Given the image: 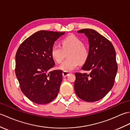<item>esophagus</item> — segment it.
<instances>
[{"label": "esophagus", "mask_w": 130, "mask_h": 130, "mask_svg": "<svg viewBox=\"0 0 130 130\" xmlns=\"http://www.w3.org/2000/svg\"><path fill=\"white\" fill-rule=\"evenodd\" d=\"M70 74V72H69V71H63L62 73V75H63V77H67L68 75H69V74Z\"/></svg>", "instance_id": "34e87169"}]
</instances>
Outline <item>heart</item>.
Segmentation results:
<instances>
[{
  "instance_id": "1",
  "label": "heart",
  "mask_w": 130,
  "mask_h": 130,
  "mask_svg": "<svg viewBox=\"0 0 130 130\" xmlns=\"http://www.w3.org/2000/svg\"><path fill=\"white\" fill-rule=\"evenodd\" d=\"M62 47L57 45L52 46L51 55L58 63L62 62L67 54L66 59L59 68L64 71H70L78 67L79 63L86 62L89 57V50L83 45V41L74 35H70L61 41Z\"/></svg>"
}]
</instances>
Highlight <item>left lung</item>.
I'll list each match as a JSON object with an SVG mask.
<instances>
[{"mask_svg":"<svg viewBox=\"0 0 130 130\" xmlns=\"http://www.w3.org/2000/svg\"><path fill=\"white\" fill-rule=\"evenodd\" d=\"M87 36L89 44V57L82 70L88 73H75L74 90L79 98L86 102L100 100L114 85L117 72L116 51L110 41L95 30L78 31Z\"/></svg>","mask_w":130,"mask_h":130,"instance_id":"obj_1","label":"left lung"}]
</instances>
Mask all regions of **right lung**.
Listing matches in <instances>:
<instances>
[{
  "instance_id": "1",
  "label": "right lung",
  "mask_w": 130,
  "mask_h": 130,
  "mask_svg": "<svg viewBox=\"0 0 130 130\" xmlns=\"http://www.w3.org/2000/svg\"><path fill=\"white\" fill-rule=\"evenodd\" d=\"M65 32L40 31L24 40L15 55V73L22 92L35 103H48L56 97L62 71L51 70L55 61L51 50Z\"/></svg>"
}]
</instances>
